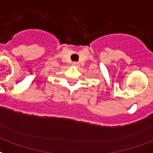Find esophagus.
I'll return each instance as SVG.
<instances>
[{
    "label": "esophagus",
    "mask_w": 153,
    "mask_h": 153,
    "mask_svg": "<svg viewBox=\"0 0 153 153\" xmlns=\"http://www.w3.org/2000/svg\"><path fill=\"white\" fill-rule=\"evenodd\" d=\"M72 65L74 67H78V66H79V63H78V62H73Z\"/></svg>",
    "instance_id": "1"
}]
</instances>
